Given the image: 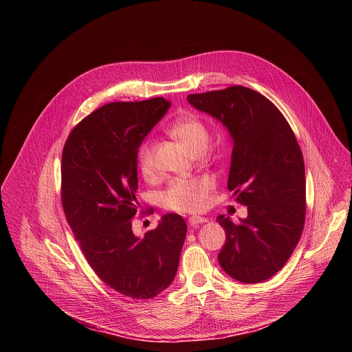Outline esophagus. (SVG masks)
Returning a JSON list of instances; mask_svg holds the SVG:
<instances>
[{"instance_id": "34e87169", "label": "esophagus", "mask_w": 352, "mask_h": 352, "mask_svg": "<svg viewBox=\"0 0 352 352\" xmlns=\"http://www.w3.org/2000/svg\"><path fill=\"white\" fill-rule=\"evenodd\" d=\"M204 222H207V219L206 218H203V217H190L188 218V225L190 226H198L199 223H204Z\"/></svg>"}]
</instances>
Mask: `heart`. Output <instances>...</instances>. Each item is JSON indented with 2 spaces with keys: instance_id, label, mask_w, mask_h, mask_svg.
<instances>
[{
  "instance_id": "obj_1",
  "label": "heart",
  "mask_w": 352,
  "mask_h": 352,
  "mask_svg": "<svg viewBox=\"0 0 352 352\" xmlns=\"http://www.w3.org/2000/svg\"><path fill=\"white\" fill-rule=\"evenodd\" d=\"M169 134L182 141L195 154L204 151L208 142V131L201 118L188 113L177 118L168 129ZM137 162L144 177L155 175L154 142L148 140L141 144L137 153ZM214 188V182L208 177L175 179L164 192V203L168 208L179 212H199L208 203V194Z\"/></svg>"
}]
</instances>
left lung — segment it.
Here are the masks:
<instances>
[{
	"label": "left lung",
	"mask_w": 352,
	"mask_h": 352,
	"mask_svg": "<svg viewBox=\"0 0 352 352\" xmlns=\"http://www.w3.org/2000/svg\"><path fill=\"white\" fill-rule=\"evenodd\" d=\"M187 99L230 131L234 146L228 188L236 201L248 206L241 223L218 217L226 232L218 261L239 282H264L290 258L305 225L306 180L298 141L283 113L247 87Z\"/></svg>",
	"instance_id": "left-lung-1"
}]
</instances>
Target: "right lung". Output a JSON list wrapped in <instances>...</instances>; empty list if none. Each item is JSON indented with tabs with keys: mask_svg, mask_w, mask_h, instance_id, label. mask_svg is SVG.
<instances>
[{
	"mask_svg": "<svg viewBox=\"0 0 352 352\" xmlns=\"http://www.w3.org/2000/svg\"><path fill=\"white\" fill-rule=\"evenodd\" d=\"M169 107L164 98L105 104L70 131L62 151L66 221L95 274L135 300H151L172 283L187 233L175 212L144 237L133 233L138 148Z\"/></svg>",
	"mask_w": 352,
	"mask_h": 352,
	"instance_id": "right-lung-1",
	"label": "right lung"
}]
</instances>
